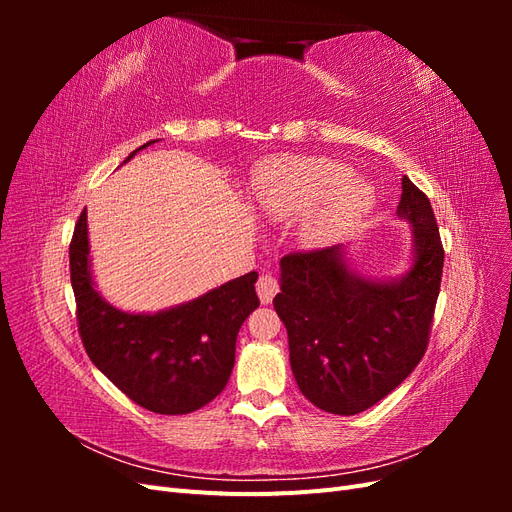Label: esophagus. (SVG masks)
<instances>
[{
    "instance_id": "esophagus-1",
    "label": "esophagus",
    "mask_w": 512,
    "mask_h": 512,
    "mask_svg": "<svg viewBox=\"0 0 512 512\" xmlns=\"http://www.w3.org/2000/svg\"><path fill=\"white\" fill-rule=\"evenodd\" d=\"M280 290V284H277V277L271 273H260L258 282H256V292L262 303H271L273 297Z\"/></svg>"
}]
</instances>
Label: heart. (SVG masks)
<instances>
[{"instance_id":"b5f03b06","label":"heart","mask_w":512,"mask_h":512,"mask_svg":"<svg viewBox=\"0 0 512 512\" xmlns=\"http://www.w3.org/2000/svg\"><path fill=\"white\" fill-rule=\"evenodd\" d=\"M256 196L273 218H294L320 205L307 235L329 241L359 222L371 205V190L350 179V170L329 158L282 156L260 166Z\"/></svg>"}]
</instances>
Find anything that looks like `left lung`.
I'll return each instance as SVG.
<instances>
[{"label": "left lung", "mask_w": 512, "mask_h": 512, "mask_svg": "<svg viewBox=\"0 0 512 512\" xmlns=\"http://www.w3.org/2000/svg\"><path fill=\"white\" fill-rule=\"evenodd\" d=\"M399 215L414 226L416 260L399 282L352 275L339 247L282 258L273 307L288 331L301 393L331 414H359L404 382L425 356L444 247L429 198L404 177Z\"/></svg>", "instance_id": "obj_1"}]
</instances>
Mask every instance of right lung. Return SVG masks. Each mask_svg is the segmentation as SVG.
<instances>
[{
    "label": "right lung",
    "mask_w": 512,
    "mask_h": 512,
    "mask_svg": "<svg viewBox=\"0 0 512 512\" xmlns=\"http://www.w3.org/2000/svg\"><path fill=\"white\" fill-rule=\"evenodd\" d=\"M256 280L258 273L250 271L168 312L126 314L108 305L91 282L87 211L70 241V282L85 352L121 393L156 414H190L224 391L241 324L260 305Z\"/></svg>",
    "instance_id": "obj_1"
}]
</instances>
